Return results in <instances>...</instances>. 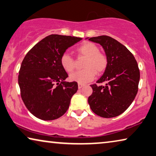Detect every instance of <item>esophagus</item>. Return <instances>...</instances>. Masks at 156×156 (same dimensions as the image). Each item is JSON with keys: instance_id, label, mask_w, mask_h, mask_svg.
Wrapping results in <instances>:
<instances>
[{"instance_id": "1", "label": "esophagus", "mask_w": 156, "mask_h": 156, "mask_svg": "<svg viewBox=\"0 0 156 156\" xmlns=\"http://www.w3.org/2000/svg\"><path fill=\"white\" fill-rule=\"evenodd\" d=\"M83 86H84V84H83V83H78V88H80H80H82Z\"/></svg>"}]
</instances>
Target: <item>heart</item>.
I'll list each match as a JSON object with an SVG mask.
<instances>
[{
    "label": "heart",
    "instance_id": "obj_1",
    "mask_svg": "<svg viewBox=\"0 0 156 156\" xmlns=\"http://www.w3.org/2000/svg\"><path fill=\"white\" fill-rule=\"evenodd\" d=\"M78 56L86 58L83 63L84 70L75 72L70 75V80L80 83H86L94 79L95 74L104 73L108 65V60L104 54L100 52V49L94 43L84 42L76 49ZM61 65L67 73L75 70V61L68 54H63L61 57Z\"/></svg>",
    "mask_w": 156,
    "mask_h": 156
}]
</instances>
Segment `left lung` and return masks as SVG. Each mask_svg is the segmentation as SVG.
<instances>
[{
    "label": "left lung",
    "instance_id": "obj_1",
    "mask_svg": "<svg viewBox=\"0 0 156 156\" xmlns=\"http://www.w3.org/2000/svg\"><path fill=\"white\" fill-rule=\"evenodd\" d=\"M88 40L101 45L108 60L107 69L97 81L106 84L90 85L93 93L88 104L95 114L103 118L117 116L128 108L137 93L140 78L137 63L133 54L114 38L100 35Z\"/></svg>",
    "mask_w": 156,
    "mask_h": 156
}]
</instances>
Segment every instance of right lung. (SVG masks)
Instances as JSON below:
<instances>
[{"instance_id": "1", "label": "right lung", "mask_w": 156, "mask_h": 156, "mask_svg": "<svg viewBox=\"0 0 156 156\" xmlns=\"http://www.w3.org/2000/svg\"><path fill=\"white\" fill-rule=\"evenodd\" d=\"M81 37L50 35L26 54L18 76L21 97L26 108L37 118L51 121L63 116L77 91L75 81L68 82V75L61 65L66 49Z\"/></svg>"}]
</instances>
